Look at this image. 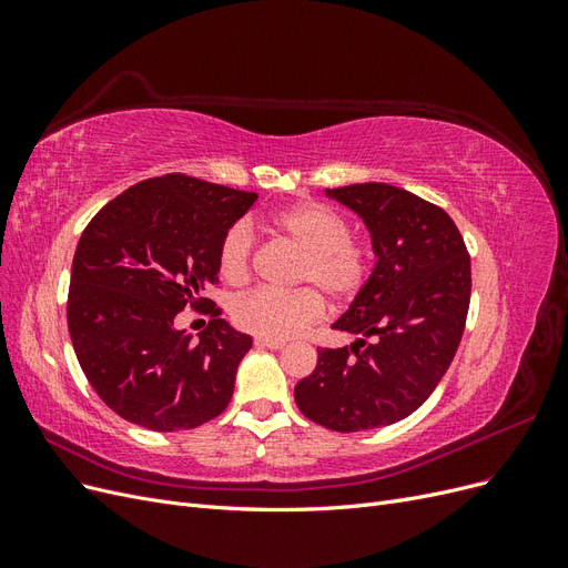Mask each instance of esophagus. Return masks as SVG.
Returning a JSON list of instances; mask_svg holds the SVG:
<instances>
[{"label":"esophagus","mask_w":568,"mask_h":568,"mask_svg":"<svg viewBox=\"0 0 568 568\" xmlns=\"http://www.w3.org/2000/svg\"><path fill=\"white\" fill-rule=\"evenodd\" d=\"M257 348H270V351H282L286 343L284 341H267V338H255Z\"/></svg>","instance_id":"obj_1"}]
</instances>
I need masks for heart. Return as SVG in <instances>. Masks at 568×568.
<instances>
[{
  "label": "heart",
  "instance_id": "obj_1",
  "mask_svg": "<svg viewBox=\"0 0 568 568\" xmlns=\"http://www.w3.org/2000/svg\"><path fill=\"white\" fill-rule=\"evenodd\" d=\"M272 225L282 232L303 255L296 284L313 286L336 303L351 301L363 291L369 277V251L351 239L346 217L324 203H298L274 215ZM253 230L248 222H236L220 242V277L232 286H242L251 277ZM324 315V303L312 288L294 294L253 291L232 305V320L257 338H294Z\"/></svg>",
  "mask_w": 568,
  "mask_h": 568
}]
</instances>
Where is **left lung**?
Instances as JSON below:
<instances>
[{
  "mask_svg": "<svg viewBox=\"0 0 568 568\" xmlns=\"http://www.w3.org/2000/svg\"><path fill=\"white\" fill-rule=\"evenodd\" d=\"M326 196L365 222L376 263L332 324L357 338L320 348L294 398L332 432H369L412 415L448 372L467 322L471 263L453 217L407 189L365 182Z\"/></svg>",
  "mask_w": 568,
  "mask_h": 568,
  "instance_id": "8db88e82",
  "label": "left lung"
}]
</instances>
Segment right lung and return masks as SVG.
<instances>
[{
  "label": "right lung",
  "instance_id": "add662e5",
  "mask_svg": "<svg viewBox=\"0 0 568 568\" xmlns=\"http://www.w3.org/2000/svg\"><path fill=\"white\" fill-rule=\"evenodd\" d=\"M257 194L180 173L130 186L109 201L75 248L68 332L78 363L115 415L182 432L222 415L253 338L211 311L199 338L175 329L186 305H215L225 232Z\"/></svg>",
  "mask_w": 568,
  "mask_h": 568
}]
</instances>
